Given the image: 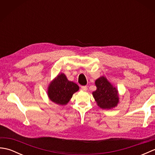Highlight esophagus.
<instances>
[{"mask_svg": "<svg viewBox=\"0 0 155 155\" xmlns=\"http://www.w3.org/2000/svg\"><path fill=\"white\" fill-rule=\"evenodd\" d=\"M81 89L83 90V91H87L88 88H87V86H82L81 87Z\"/></svg>", "mask_w": 155, "mask_h": 155, "instance_id": "34e87169", "label": "esophagus"}]
</instances>
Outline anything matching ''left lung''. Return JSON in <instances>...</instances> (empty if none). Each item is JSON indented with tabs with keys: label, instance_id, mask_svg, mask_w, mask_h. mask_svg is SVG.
<instances>
[{
	"label": "left lung",
	"instance_id": "obj_1",
	"mask_svg": "<svg viewBox=\"0 0 155 155\" xmlns=\"http://www.w3.org/2000/svg\"><path fill=\"white\" fill-rule=\"evenodd\" d=\"M97 90L93 93L97 105L103 109H111L117 106L119 101L118 91L107 78L101 77L95 81Z\"/></svg>",
	"mask_w": 155,
	"mask_h": 155
}]
</instances>
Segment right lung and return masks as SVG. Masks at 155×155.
Masks as SVG:
<instances>
[{
    "label": "right lung",
    "mask_w": 155,
    "mask_h": 155,
    "mask_svg": "<svg viewBox=\"0 0 155 155\" xmlns=\"http://www.w3.org/2000/svg\"><path fill=\"white\" fill-rule=\"evenodd\" d=\"M79 87L69 81L65 74H59L49 84L48 87V96L49 99L59 105L67 104Z\"/></svg>",
    "instance_id": "right-lung-1"
}]
</instances>
